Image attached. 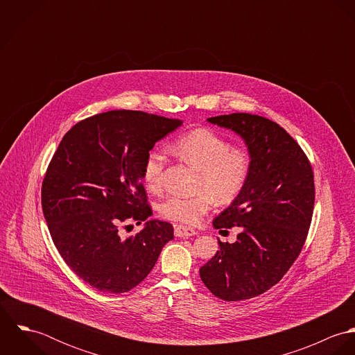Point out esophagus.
<instances>
[{
  "label": "esophagus",
  "mask_w": 355,
  "mask_h": 355,
  "mask_svg": "<svg viewBox=\"0 0 355 355\" xmlns=\"http://www.w3.org/2000/svg\"><path fill=\"white\" fill-rule=\"evenodd\" d=\"M194 235H197V231L190 227H184V225L175 227V236H178V238H190Z\"/></svg>",
  "instance_id": "34e87169"
}]
</instances>
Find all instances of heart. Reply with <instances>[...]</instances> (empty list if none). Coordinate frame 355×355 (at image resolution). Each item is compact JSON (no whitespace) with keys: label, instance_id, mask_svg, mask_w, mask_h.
<instances>
[{"label":"heart","instance_id":"1","mask_svg":"<svg viewBox=\"0 0 355 355\" xmlns=\"http://www.w3.org/2000/svg\"><path fill=\"white\" fill-rule=\"evenodd\" d=\"M180 159L200 171L201 194L196 197L172 196L159 206L161 214L172 221L194 225L211 209L214 200L232 202L245 189L252 168V155L243 146H231L220 134L209 128H196L180 135L171 146ZM166 154L159 149L148 153L142 178L152 193L164 187Z\"/></svg>","mask_w":355,"mask_h":355}]
</instances>
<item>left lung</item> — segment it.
<instances>
[{
  "mask_svg": "<svg viewBox=\"0 0 355 355\" xmlns=\"http://www.w3.org/2000/svg\"><path fill=\"white\" fill-rule=\"evenodd\" d=\"M236 132L252 155L246 186L214 220L216 230L241 227L235 243L200 269L213 295L232 302L263 294L282 280L304 248L314 207L313 169L301 146L277 123L250 113L207 119Z\"/></svg>",
  "mask_w": 355,
  "mask_h": 355,
  "instance_id": "obj_1",
  "label": "left lung"
}]
</instances>
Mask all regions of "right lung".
<instances>
[{"mask_svg":"<svg viewBox=\"0 0 355 355\" xmlns=\"http://www.w3.org/2000/svg\"><path fill=\"white\" fill-rule=\"evenodd\" d=\"M183 124L139 110H109L75 124L61 139L42 182V210L65 263L102 293L121 294L150 273L165 243L166 221L153 214L142 169L155 142ZM147 224L123 239L119 227Z\"/></svg>","mask_w":355,"mask_h":355,"instance_id":"right-lung-1","label":"right lung"}]
</instances>
